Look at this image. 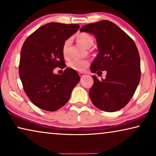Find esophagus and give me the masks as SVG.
I'll use <instances>...</instances> for the list:
<instances>
[{"label":"esophagus","instance_id":"obj_1","mask_svg":"<svg viewBox=\"0 0 156 156\" xmlns=\"http://www.w3.org/2000/svg\"><path fill=\"white\" fill-rule=\"evenodd\" d=\"M79 75H80L81 77H83V76L87 75V74H86L85 73H79Z\"/></svg>","mask_w":156,"mask_h":156}]
</instances>
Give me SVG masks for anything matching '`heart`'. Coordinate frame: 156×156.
I'll return each instance as SVG.
<instances>
[{"mask_svg": "<svg viewBox=\"0 0 156 156\" xmlns=\"http://www.w3.org/2000/svg\"><path fill=\"white\" fill-rule=\"evenodd\" d=\"M77 40L79 42L81 43L87 48H91L94 44L93 37L86 33H82L79 34L77 36ZM71 39H67L62 45V53L63 56L65 58L68 57L69 48L71 45ZM67 65H68L69 67L74 69V70L78 72H83L89 65V62L87 60H73L67 63Z\"/></svg>", "mask_w": 156, "mask_h": 156, "instance_id": "b5f03b06", "label": "heart"}]
</instances>
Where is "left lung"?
<instances>
[{"mask_svg": "<svg viewBox=\"0 0 156 156\" xmlns=\"http://www.w3.org/2000/svg\"><path fill=\"white\" fill-rule=\"evenodd\" d=\"M81 32L93 34L98 53L91 63L92 73L106 71L105 80L93 75L89 90L91 102L105 112L122 109L132 98L141 78L140 56L131 38L115 24L103 20L87 24Z\"/></svg>", "mask_w": 156, "mask_h": 156, "instance_id": "1", "label": "left lung"}]
</instances>
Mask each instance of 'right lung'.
I'll use <instances>...</instances> for the list:
<instances>
[{
	"label": "right lung",
	"mask_w": 156,
	"mask_h": 156,
	"mask_svg": "<svg viewBox=\"0 0 156 156\" xmlns=\"http://www.w3.org/2000/svg\"><path fill=\"white\" fill-rule=\"evenodd\" d=\"M79 28V24L51 22L31 34L22 47L20 80L27 96L41 109L51 112L60 109L80 82V76L72 68H66L62 74L53 73L54 68L66 66L62 45Z\"/></svg>",
	"instance_id": "1"
}]
</instances>
